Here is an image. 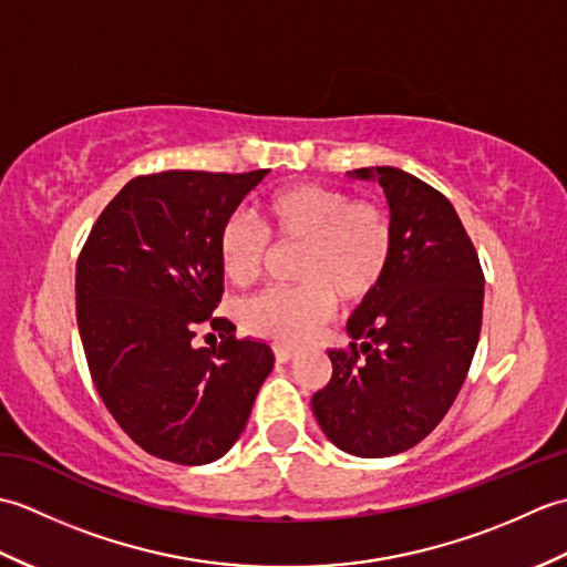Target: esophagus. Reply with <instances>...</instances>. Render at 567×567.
<instances>
[{"mask_svg": "<svg viewBox=\"0 0 567 567\" xmlns=\"http://www.w3.org/2000/svg\"><path fill=\"white\" fill-rule=\"evenodd\" d=\"M272 353H275L277 363H287V360H292L297 355V348L285 346V343H275L272 346Z\"/></svg>", "mask_w": 567, "mask_h": 567, "instance_id": "1", "label": "esophagus"}]
</instances>
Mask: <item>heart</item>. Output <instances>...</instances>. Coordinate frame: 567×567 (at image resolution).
<instances>
[{"instance_id": "b5f03b06", "label": "heart", "mask_w": 567, "mask_h": 567, "mask_svg": "<svg viewBox=\"0 0 567 567\" xmlns=\"http://www.w3.org/2000/svg\"><path fill=\"white\" fill-rule=\"evenodd\" d=\"M277 240H305L295 287H270L240 307L244 329L277 343H299L333 311L336 297L358 305L378 292L394 256V221L375 199H351L321 183H295L262 202ZM268 236L244 214H231L216 236L224 275L248 285L268 258Z\"/></svg>"}]
</instances>
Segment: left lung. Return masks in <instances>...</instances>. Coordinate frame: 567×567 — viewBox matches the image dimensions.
Returning <instances> with one entry per match:
<instances>
[{"label":"left lung","instance_id":"8db88e82","mask_svg":"<svg viewBox=\"0 0 567 567\" xmlns=\"http://www.w3.org/2000/svg\"><path fill=\"white\" fill-rule=\"evenodd\" d=\"M351 175L384 189L394 256L348 319L353 343L329 351L333 375L311 409L341 451L384 457L424 441L461 392L483 327L485 275L439 189L390 165Z\"/></svg>","mask_w":567,"mask_h":567}]
</instances>
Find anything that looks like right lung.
<instances>
[{
    "mask_svg": "<svg viewBox=\"0 0 567 567\" xmlns=\"http://www.w3.org/2000/svg\"><path fill=\"white\" fill-rule=\"evenodd\" d=\"M270 171H165L106 204L75 272L78 329L102 402L143 451L179 465L221 457L272 370L268 343L214 317L221 224ZM212 326L223 343L194 346Z\"/></svg>",
    "mask_w": 567,
    "mask_h": 567,
    "instance_id": "obj_1",
    "label": "right lung"
}]
</instances>
